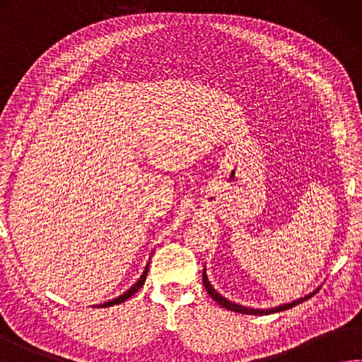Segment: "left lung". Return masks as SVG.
Segmentation results:
<instances>
[{"label":"left lung","mask_w":362,"mask_h":362,"mask_svg":"<svg viewBox=\"0 0 362 362\" xmlns=\"http://www.w3.org/2000/svg\"><path fill=\"white\" fill-rule=\"evenodd\" d=\"M206 269H203V285H204V288H206V291L209 293V296L214 299V301L219 304V305H222V308H225V309H228V310H233V312H240V313H247V315H268V313H276V312H281V310H287V309H291V308H295V305H298L299 303H303V301H305V299H309V298H312L313 295H315L317 291H313V293H310V295H308V296H304V298H301V299H298V301H293V303H290V304H284V305H279V308H274V309H269V310H260V309H249V308H243V305H238V304H235V303H231V301H228V299H225L223 296H221L219 293H217L213 287H211V284H209V281H208V277H206V272H204Z\"/></svg>","instance_id":"8db88e82"}]
</instances>
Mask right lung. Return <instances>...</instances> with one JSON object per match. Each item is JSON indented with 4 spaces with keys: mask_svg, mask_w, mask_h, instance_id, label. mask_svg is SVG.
I'll return each instance as SVG.
<instances>
[{
    "mask_svg": "<svg viewBox=\"0 0 362 362\" xmlns=\"http://www.w3.org/2000/svg\"><path fill=\"white\" fill-rule=\"evenodd\" d=\"M149 264V263H148ZM148 264H146V268H145V271H143V274L140 276V279L137 281V284H134L131 288H129L124 295H121V296H118V298H115V299H112V301H107V303H104V304H100V305H98V308H110V305H115V304H121V303H124L126 299H129L131 298L132 295H135V293H137L140 288H141V285L145 284V279H146V274H148Z\"/></svg>",
    "mask_w": 362,
    "mask_h": 362,
    "instance_id": "obj_1",
    "label": "right lung"
}]
</instances>
